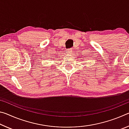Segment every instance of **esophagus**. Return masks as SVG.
<instances>
[{
  "instance_id": "1",
  "label": "esophagus",
  "mask_w": 129,
  "mask_h": 129,
  "mask_svg": "<svg viewBox=\"0 0 129 129\" xmlns=\"http://www.w3.org/2000/svg\"><path fill=\"white\" fill-rule=\"evenodd\" d=\"M72 49L69 48V49H67L66 53H68V54H71L72 53Z\"/></svg>"
}]
</instances>
